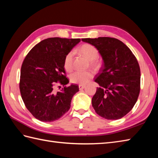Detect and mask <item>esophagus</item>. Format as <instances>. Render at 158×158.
Here are the masks:
<instances>
[{
	"mask_svg": "<svg viewBox=\"0 0 158 158\" xmlns=\"http://www.w3.org/2000/svg\"><path fill=\"white\" fill-rule=\"evenodd\" d=\"M85 85H79V89H83L85 88Z\"/></svg>",
	"mask_w": 158,
	"mask_h": 158,
	"instance_id": "esophagus-1",
	"label": "esophagus"
}]
</instances>
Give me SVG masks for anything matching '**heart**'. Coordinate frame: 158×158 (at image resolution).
<instances>
[{
    "label": "heart",
    "instance_id": "b5f03b06",
    "mask_svg": "<svg viewBox=\"0 0 158 158\" xmlns=\"http://www.w3.org/2000/svg\"><path fill=\"white\" fill-rule=\"evenodd\" d=\"M79 52L89 61V66L95 70L100 67V62L97 59L99 52L95 47L90 44H84L80 47ZM64 67L66 71H71L73 68V52H70L66 55L64 60ZM93 77V73L90 70L81 72L76 71L70 75V82L75 84L85 85Z\"/></svg>",
    "mask_w": 158,
    "mask_h": 158
}]
</instances>
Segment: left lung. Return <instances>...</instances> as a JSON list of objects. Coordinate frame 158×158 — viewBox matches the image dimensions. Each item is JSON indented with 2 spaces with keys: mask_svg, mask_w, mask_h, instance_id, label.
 <instances>
[{
  "mask_svg": "<svg viewBox=\"0 0 158 158\" xmlns=\"http://www.w3.org/2000/svg\"><path fill=\"white\" fill-rule=\"evenodd\" d=\"M95 46L104 65L96 76L97 88L92 99L96 113L106 119H118L136 104L140 89V70L132 51L119 40L111 37L82 39Z\"/></svg>",
  "mask_w": 158,
  "mask_h": 158,
  "instance_id": "obj_1",
  "label": "left lung"
}]
</instances>
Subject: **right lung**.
<instances>
[{
	"label": "right lung",
	"mask_w": 158,
	"mask_h": 158,
	"mask_svg": "<svg viewBox=\"0 0 158 158\" xmlns=\"http://www.w3.org/2000/svg\"><path fill=\"white\" fill-rule=\"evenodd\" d=\"M80 41V39H46L36 44L23 60L20 94L26 107L36 119L53 122L69 110L73 96L79 89L77 85L66 86L69 80L64 60ZM57 84L59 85L58 91L55 89Z\"/></svg>",
	"instance_id": "1"
}]
</instances>
